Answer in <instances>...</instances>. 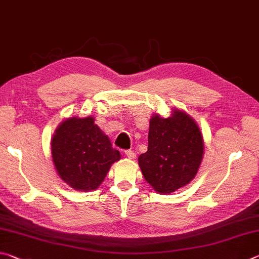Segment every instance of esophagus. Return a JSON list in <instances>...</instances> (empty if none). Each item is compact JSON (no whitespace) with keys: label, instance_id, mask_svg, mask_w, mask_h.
Segmentation results:
<instances>
[{"label":"esophagus","instance_id":"obj_1","mask_svg":"<svg viewBox=\"0 0 259 259\" xmlns=\"http://www.w3.org/2000/svg\"><path fill=\"white\" fill-rule=\"evenodd\" d=\"M125 155H126V157L128 158V159H131V160H134L135 158H137V153H135V152L132 151V150H127V151H125Z\"/></svg>","mask_w":259,"mask_h":259}]
</instances>
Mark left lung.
Instances as JSON below:
<instances>
[{"mask_svg":"<svg viewBox=\"0 0 259 259\" xmlns=\"http://www.w3.org/2000/svg\"><path fill=\"white\" fill-rule=\"evenodd\" d=\"M148 151L139 157V166L156 192L169 194L196 178L205 142L196 120L174 108L164 118L153 113L148 135Z\"/></svg>","mask_w":259,"mask_h":259,"instance_id":"obj_1","label":"left lung"}]
</instances>
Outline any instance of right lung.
<instances>
[{
  "label": "right lung",
  "mask_w": 259,
  "mask_h": 259,
  "mask_svg": "<svg viewBox=\"0 0 259 259\" xmlns=\"http://www.w3.org/2000/svg\"><path fill=\"white\" fill-rule=\"evenodd\" d=\"M94 117H69L59 124L51 139L54 168L63 182L77 191L97 190L120 152L113 149Z\"/></svg>",
  "instance_id": "obj_1"
}]
</instances>
